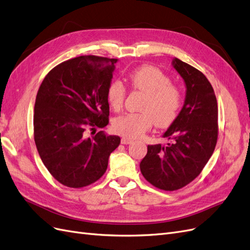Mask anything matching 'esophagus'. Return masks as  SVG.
Segmentation results:
<instances>
[{"mask_svg": "<svg viewBox=\"0 0 250 250\" xmlns=\"http://www.w3.org/2000/svg\"><path fill=\"white\" fill-rule=\"evenodd\" d=\"M133 142H134V140L131 139V138H127V137H123V138H122V143L123 144H131Z\"/></svg>", "mask_w": 250, "mask_h": 250, "instance_id": "obj_1", "label": "esophagus"}]
</instances>
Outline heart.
<instances>
[{
  "mask_svg": "<svg viewBox=\"0 0 250 250\" xmlns=\"http://www.w3.org/2000/svg\"><path fill=\"white\" fill-rule=\"evenodd\" d=\"M128 82L135 90L146 94L139 110L130 112L114 118L113 130L128 138H136L156 125L166 127L172 125L179 117L184 104L182 88L171 83V79L157 67L143 65L128 72ZM126 95L124 84L113 80L107 87L106 98L110 107L119 111Z\"/></svg>",
  "mask_w": 250,
  "mask_h": 250,
  "instance_id": "1",
  "label": "heart"
}]
</instances>
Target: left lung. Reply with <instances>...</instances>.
Listing matches in <instances>:
<instances>
[{
	"mask_svg": "<svg viewBox=\"0 0 250 250\" xmlns=\"http://www.w3.org/2000/svg\"><path fill=\"white\" fill-rule=\"evenodd\" d=\"M173 67L187 87L179 117L164 133L170 143L147 146L140 170L161 190H179L196 179L218 139V107L211 83L200 70L175 58Z\"/></svg>",
	"mask_w": 250,
	"mask_h": 250,
	"instance_id": "8db88e82",
	"label": "left lung"
}]
</instances>
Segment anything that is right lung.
Segmentation results:
<instances>
[{"label":"right lung","mask_w":250,"mask_h":250,"mask_svg":"<svg viewBox=\"0 0 250 250\" xmlns=\"http://www.w3.org/2000/svg\"><path fill=\"white\" fill-rule=\"evenodd\" d=\"M117 59L85 55L64 61L49 71L35 101L34 140L49 172L69 188L100 180L108 159L120 143L96 128L109 123L107 87ZM91 130V139L87 134Z\"/></svg>","instance_id":"obj_1"}]
</instances>
